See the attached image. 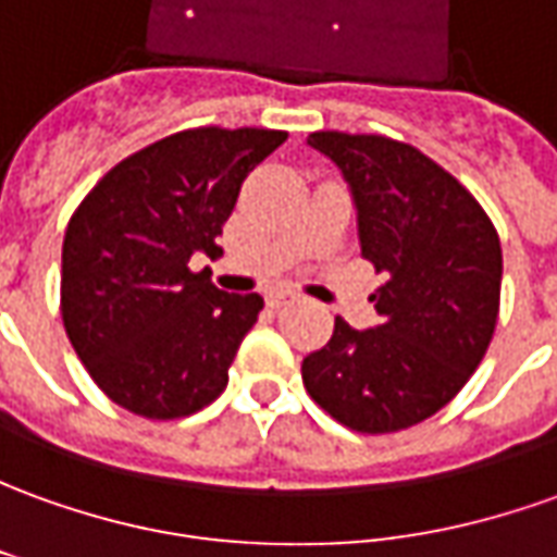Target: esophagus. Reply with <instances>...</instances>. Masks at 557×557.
Segmentation results:
<instances>
[{"mask_svg":"<svg viewBox=\"0 0 557 557\" xmlns=\"http://www.w3.org/2000/svg\"><path fill=\"white\" fill-rule=\"evenodd\" d=\"M297 297H300L297 290H270V297H267V300H270V306H282V302L297 300Z\"/></svg>","mask_w":557,"mask_h":557,"instance_id":"esophagus-1","label":"esophagus"}]
</instances>
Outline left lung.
Listing matches in <instances>:
<instances>
[{
	"label": "left lung",
	"mask_w": 557,
	"mask_h": 557,
	"mask_svg": "<svg viewBox=\"0 0 557 557\" xmlns=\"http://www.w3.org/2000/svg\"><path fill=\"white\" fill-rule=\"evenodd\" d=\"M358 209L360 255L385 272L379 324L336 318L302 360L309 397L358 433H394L440 412L488 351L504 255L491 218L455 175L385 136L312 133Z\"/></svg>",
	"instance_id": "8db88e82"
}]
</instances>
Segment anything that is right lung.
<instances>
[{"instance_id": "add662e5", "label": "right lung", "mask_w": 557, "mask_h": 557, "mask_svg": "<svg viewBox=\"0 0 557 557\" xmlns=\"http://www.w3.org/2000/svg\"><path fill=\"white\" fill-rule=\"evenodd\" d=\"M285 139L255 126L184 129L121 160L75 209L63 239V324L117 406L166 421L227 388L263 297L214 287L190 257L221 251L242 182Z\"/></svg>"}]
</instances>
